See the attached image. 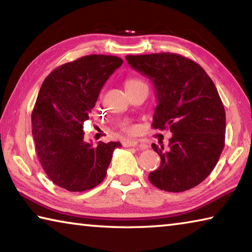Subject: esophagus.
Instances as JSON below:
<instances>
[{
	"label": "esophagus",
	"mask_w": 252,
	"mask_h": 252,
	"mask_svg": "<svg viewBox=\"0 0 252 252\" xmlns=\"http://www.w3.org/2000/svg\"><path fill=\"white\" fill-rule=\"evenodd\" d=\"M123 147H140V149H147L148 148V144L147 143H142V142H139L136 141V140H125V141L122 142Z\"/></svg>",
	"instance_id": "1"
}]
</instances>
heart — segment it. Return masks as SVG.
I'll return each instance as SVG.
<instances>
[{"label":"heart","instance_id":"1","mask_svg":"<svg viewBox=\"0 0 252 252\" xmlns=\"http://www.w3.org/2000/svg\"><path fill=\"white\" fill-rule=\"evenodd\" d=\"M126 85V91L127 90H133V89L136 88H141V87H148L146 81L142 80L141 78H139V76H130V78H127L125 82ZM119 127H120L121 131L126 132V133H134L136 131V126L133 125L131 121L129 120H122L119 123Z\"/></svg>","mask_w":252,"mask_h":252}]
</instances>
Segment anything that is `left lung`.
Returning <instances> with one entry per match:
<instances>
[{
    "label": "left lung",
    "instance_id": "1",
    "mask_svg": "<svg viewBox=\"0 0 252 252\" xmlns=\"http://www.w3.org/2000/svg\"><path fill=\"white\" fill-rule=\"evenodd\" d=\"M152 81L158 105L152 127L170 129L169 148L152 143L161 158L149 180L160 190L182 192L215 169L224 147L225 112L218 90L198 63L176 53L126 55Z\"/></svg>",
    "mask_w": 252,
    "mask_h": 252
}]
</instances>
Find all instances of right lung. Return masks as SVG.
Segmentation results:
<instances>
[{
	"mask_svg": "<svg viewBox=\"0 0 252 252\" xmlns=\"http://www.w3.org/2000/svg\"><path fill=\"white\" fill-rule=\"evenodd\" d=\"M123 60L85 55L54 69L42 83L32 112V134L42 168L54 185L71 192L93 189L104 180L120 142L84 141L89 120L102 87Z\"/></svg>",
	"mask_w": 252,
	"mask_h": 252,
	"instance_id": "1",
	"label": "right lung"
}]
</instances>
